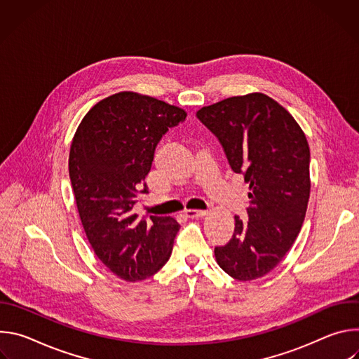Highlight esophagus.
I'll return each mask as SVG.
<instances>
[{"instance_id": "obj_1", "label": "esophagus", "mask_w": 359, "mask_h": 359, "mask_svg": "<svg viewBox=\"0 0 359 359\" xmlns=\"http://www.w3.org/2000/svg\"><path fill=\"white\" fill-rule=\"evenodd\" d=\"M184 215H186L187 217H191V219H197V217H201V216H206V215H208V210L186 209V210H184Z\"/></svg>"}]
</instances>
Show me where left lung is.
Segmentation results:
<instances>
[{"instance_id": "obj_1", "label": "left lung", "mask_w": 359, "mask_h": 359, "mask_svg": "<svg viewBox=\"0 0 359 359\" xmlns=\"http://www.w3.org/2000/svg\"><path fill=\"white\" fill-rule=\"evenodd\" d=\"M196 116L220 140L229 165L250 186L247 222L215 248L217 264L250 281L274 270L294 244L310 198V146L295 119L264 93L233 96Z\"/></svg>"}]
</instances>
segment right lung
<instances>
[{
  "instance_id": "right-lung-1",
  "label": "right lung",
  "mask_w": 359,
  "mask_h": 359,
  "mask_svg": "<svg viewBox=\"0 0 359 359\" xmlns=\"http://www.w3.org/2000/svg\"><path fill=\"white\" fill-rule=\"evenodd\" d=\"M187 114L163 100L119 92L82 119L69 151V177L86 237L114 274L126 281L156 274L169 260L180 224L170 216L133 213L136 196L162 136Z\"/></svg>"
}]
</instances>
